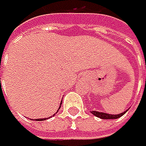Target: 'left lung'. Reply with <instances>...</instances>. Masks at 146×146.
Masks as SVG:
<instances>
[{"mask_svg": "<svg viewBox=\"0 0 146 146\" xmlns=\"http://www.w3.org/2000/svg\"><path fill=\"white\" fill-rule=\"evenodd\" d=\"M128 110L124 111L123 113H118V114H110V113H103V112H98V111H92L91 113L95 115L96 117H99L101 119H117L119 117L123 116L124 113H125Z\"/></svg>", "mask_w": 146, "mask_h": 146, "instance_id": "1", "label": "left lung"}]
</instances>
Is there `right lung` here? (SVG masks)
Listing matches in <instances>:
<instances>
[{"instance_id":"obj_1","label":"right lung","mask_w":146,"mask_h":146,"mask_svg":"<svg viewBox=\"0 0 146 146\" xmlns=\"http://www.w3.org/2000/svg\"><path fill=\"white\" fill-rule=\"evenodd\" d=\"M61 104H62V103L60 104V107H61ZM60 107H59V109H60ZM58 109V110H59ZM58 112V111H57ZM37 120H39V121H43V120H47V118H39V119H37Z\"/></svg>"}]
</instances>
